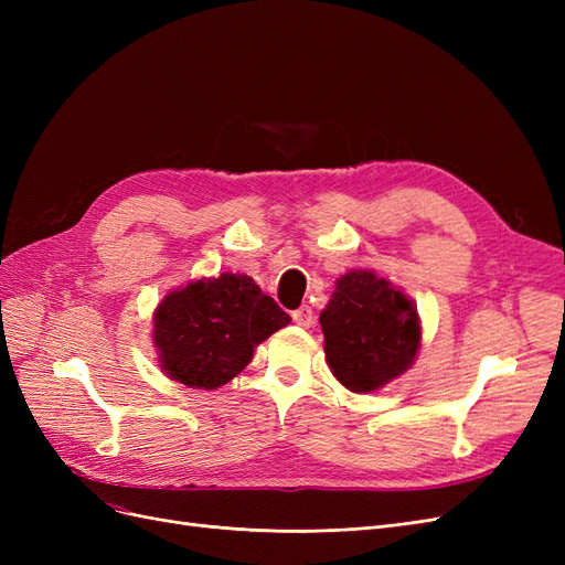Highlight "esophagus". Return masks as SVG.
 Returning <instances> with one entry per match:
<instances>
[{"label": "esophagus", "mask_w": 565, "mask_h": 565, "mask_svg": "<svg viewBox=\"0 0 565 565\" xmlns=\"http://www.w3.org/2000/svg\"><path fill=\"white\" fill-rule=\"evenodd\" d=\"M292 320H295L297 324H301V328H311V324L316 322L313 309H311V306H301V309H297V311L292 313Z\"/></svg>", "instance_id": "esophagus-1"}]
</instances>
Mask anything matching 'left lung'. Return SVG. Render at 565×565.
Wrapping results in <instances>:
<instances>
[{
    "instance_id": "obj_1",
    "label": "left lung",
    "mask_w": 565,
    "mask_h": 565,
    "mask_svg": "<svg viewBox=\"0 0 565 565\" xmlns=\"http://www.w3.org/2000/svg\"><path fill=\"white\" fill-rule=\"evenodd\" d=\"M320 328L334 377L355 393L374 391L403 374L422 339L413 303L370 270H351L337 280Z\"/></svg>"
}]
</instances>
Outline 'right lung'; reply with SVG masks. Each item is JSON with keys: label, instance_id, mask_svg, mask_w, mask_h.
Masks as SVG:
<instances>
[{"label": "right lung", "instance_id": "1", "mask_svg": "<svg viewBox=\"0 0 565 565\" xmlns=\"http://www.w3.org/2000/svg\"><path fill=\"white\" fill-rule=\"evenodd\" d=\"M289 320L249 276L224 273L164 297L152 337L169 377L191 388H218L241 374L254 349Z\"/></svg>", "mask_w": 565, "mask_h": 565}]
</instances>
